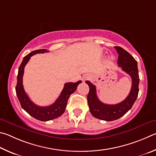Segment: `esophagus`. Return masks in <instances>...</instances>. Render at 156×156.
I'll list each match as a JSON object with an SVG mask.
<instances>
[{
	"label": "esophagus",
	"instance_id": "1",
	"mask_svg": "<svg viewBox=\"0 0 156 156\" xmlns=\"http://www.w3.org/2000/svg\"><path fill=\"white\" fill-rule=\"evenodd\" d=\"M90 75H84V76H83L82 81L84 82V81H86V80H90Z\"/></svg>",
	"mask_w": 156,
	"mask_h": 156
}]
</instances>
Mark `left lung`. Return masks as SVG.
<instances>
[{"instance_id": "obj_1", "label": "left lung", "mask_w": 156, "mask_h": 156, "mask_svg": "<svg viewBox=\"0 0 156 156\" xmlns=\"http://www.w3.org/2000/svg\"><path fill=\"white\" fill-rule=\"evenodd\" d=\"M114 48H116L119 54V66L121 67L122 70L132 77V88L126 99L118 104H105L98 99L96 86L88 81H86L90 88L87 97L90 112L95 118L106 121H112L125 115L132 108L137 99L139 92L138 85L140 79H139L137 62L125 49L120 46H114Z\"/></svg>"}]
</instances>
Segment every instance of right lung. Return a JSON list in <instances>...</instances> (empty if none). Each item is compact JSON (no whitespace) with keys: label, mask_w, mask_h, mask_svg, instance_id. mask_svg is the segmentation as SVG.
Segmentation results:
<instances>
[{"label":"right lung","mask_w":156,"mask_h":156,"mask_svg":"<svg viewBox=\"0 0 156 156\" xmlns=\"http://www.w3.org/2000/svg\"><path fill=\"white\" fill-rule=\"evenodd\" d=\"M47 52L48 51L46 49H39V50L31 52L24 57L23 62L18 68L17 85L16 87V94H17L18 99L20 103L21 107L29 115L41 121H51V120L55 119L62 115L66 110L68 99H69L70 94L76 90L79 84L81 83V81H78L77 82L75 83H66L59 97L57 98L55 102L51 105L46 106V107H41V106H38L33 103L23 88V76L24 75V66L32 55L36 53H47Z\"/></svg>","instance_id":"1"}]
</instances>
